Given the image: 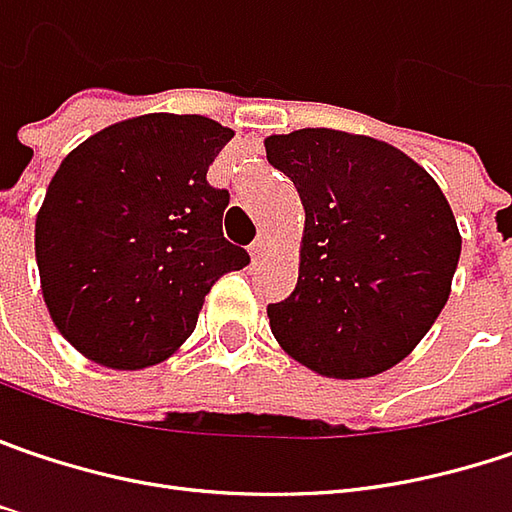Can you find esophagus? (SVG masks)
I'll list each match as a JSON object with an SVG mask.
<instances>
[{
    "label": "esophagus",
    "mask_w": 512,
    "mask_h": 512,
    "mask_svg": "<svg viewBox=\"0 0 512 512\" xmlns=\"http://www.w3.org/2000/svg\"><path fill=\"white\" fill-rule=\"evenodd\" d=\"M266 252H269V237H257L255 243H252V249H249V255H252V260H263L266 257Z\"/></svg>",
    "instance_id": "esophagus-1"
}]
</instances>
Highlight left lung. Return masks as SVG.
Returning a JSON list of instances; mask_svg holds the SVG:
<instances>
[{
    "label": "left lung",
    "instance_id": "obj_1",
    "mask_svg": "<svg viewBox=\"0 0 512 512\" xmlns=\"http://www.w3.org/2000/svg\"><path fill=\"white\" fill-rule=\"evenodd\" d=\"M304 205L298 284L269 304L304 368L365 379L403 362L449 301L461 231L440 185L388 141L327 127L269 136Z\"/></svg>",
    "mask_w": 512,
    "mask_h": 512
}]
</instances>
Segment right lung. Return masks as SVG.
<instances>
[{
    "instance_id": "add662e5",
    "label": "right lung",
    "mask_w": 512,
    "mask_h": 512,
    "mask_svg": "<svg viewBox=\"0 0 512 512\" xmlns=\"http://www.w3.org/2000/svg\"><path fill=\"white\" fill-rule=\"evenodd\" d=\"M234 130L150 112L109 124L60 162L37 211L48 316L86 359L141 371L194 333L214 281L249 263L223 237L228 191L208 185Z\"/></svg>"
}]
</instances>
